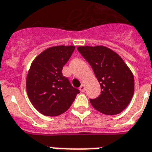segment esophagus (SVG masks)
I'll list each match as a JSON object with an SVG mask.
<instances>
[{
	"mask_svg": "<svg viewBox=\"0 0 152 152\" xmlns=\"http://www.w3.org/2000/svg\"><path fill=\"white\" fill-rule=\"evenodd\" d=\"M79 90L82 91V92H84L85 90H86V86L84 84H82L79 88Z\"/></svg>",
	"mask_w": 152,
	"mask_h": 152,
	"instance_id": "esophagus-1",
	"label": "esophagus"
}]
</instances>
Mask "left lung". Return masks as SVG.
Wrapping results in <instances>:
<instances>
[{
  "label": "left lung",
  "instance_id": "left-lung-1",
  "mask_svg": "<svg viewBox=\"0 0 152 152\" xmlns=\"http://www.w3.org/2000/svg\"><path fill=\"white\" fill-rule=\"evenodd\" d=\"M78 50L93 69L101 85V94L90 99L91 105L102 114L114 115L129 104L134 91V78L122 58L102 46L78 47Z\"/></svg>",
  "mask_w": 152,
  "mask_h": 152
}]
</instances>
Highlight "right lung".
<instances>
[{
	"label": "right lung",
	"mask_w": 152,
	"mask_h": 152,
	"mask_svg": "<svg viewBox=\"0 0 152 152\" xmlns=\"http://www.w3.org/2000/svg\"><path fill=\"white\" fill-rule=\"evenodd\" d=\"M75 47H50L31 64L26 79L27 93L33 106L46 116H57L70 107L80 91L62 74Z\"/></svg>",
	"instance_id": "right-lung-1"
}]
</instances>
